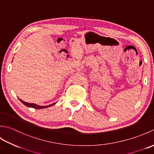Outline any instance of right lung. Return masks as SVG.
Listing matches in <instances>:
<instances>
[{
    "label": "right lung",
    "instance_id": "add662e5",
    "mask_svg": "<svg viewBox=\"0 0 154 154\" xmlns=\"http://www.w3.org/2000/svg\"><path fill=\"white\" fill-rule=\"evenodd\" d=\"M20 101L22 103H23L24 104V105H26V106H28V107H31V108H34V109H45V108H48V107H50L52 105H54V104H55V103H54V104H50V105H48V106H39L38 105V104H34V103H26L25 102V101L22 100L21 99H20Z\"/></svg>",
    "mask_w": 154,
    "mask_h": 154
}]
</instances>
